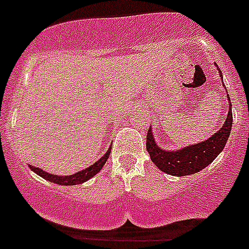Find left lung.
Returning <instances> with one entry per match:
<instances>
[{
  "label": "left lung",
  "instance_id": "1",
  "mask_svg": "<svg viewBox=\"0 0 249 249\" xmlns=\"http://www.w3.org/2000/svg\"><path fill=\"white\" fill-rule=\"evenodd\" d=\"M219 74H221V71H219ZM231 107L232 106L230 105V111H228L224 124L212 137L201 143L188 146L178 151H164L157 147L151 128H149L146 138V147L152 162L160 171L168 175L177 176V177L199 172L201 169L214 160V158L221 153L227 143L233 121Z\"/></svg>",
  "mask_w": 249,
  "mask_h": 249
}]
</instances>
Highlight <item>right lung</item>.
<instances>
[{
  "label": "right lung",
  "instance_id": "obj_1",
  "mask_svg": "<svg viewBox=\"0 0 249 249\" xmlns=\"http://www.w3.org/2000/svg\"><path fill=\"white\" fill-rule=\"evenodd\" d=\"M109 152H111V148L108 151L106 152L105 155L102 156V158L93 163L92 166H89V168L83 169V171H80V172L74 173V175L71 176H56V175H51V173L45 172L43 169L38 168V167H35V166H30V168L34 171L35 173H37L38 176H41L42 178L47 179L50 182H53L56 184H62V186H74V184H80L83 183V182L89 181V178L93 177L94 175H97L98 172L101 171L103 166H105L106 160L108 158L109 156Z\"/></svg>",
  "mask_w": 249,
  "mask_h": 249
}]
</instances>
